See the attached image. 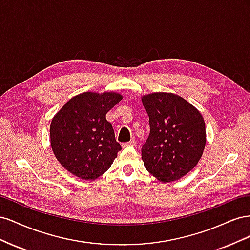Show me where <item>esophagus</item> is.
<instances>
[{"instance_id":"obj_1","label":"esophagus","mask_w":250,"mask_h":250,"mask_svg":"<svg viewBox=\"0 0 250 250\" xmlns=\"http://www.w3.org/2000/svg\"><path fill=\"white\" fill-rule=\"evenodd\" d=\"M135 144V139L134 138H132L131 139V141H129L128 143H124V144H122V147L123 148H125V147H128V146H133Z\"/></svg>"}]
</instances>
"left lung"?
I'll return each instance as SVG.
<instances>
[{
  "instance_id": "left-lung-1",
  "label": "left lung",
  "mask_w": 250,
  "mask_h": 250,
  "mask_svg": "<svg viewBox=\"0 0 250 250\" xmlns=\"http://www.w3.org/2000/svg\"><path fill=\"white\" fill-rule=\"evenodd\" d=\"M150 133L142 148L146 170L162 183L178 180L195 168L207 142L200 111L183 97L152 93L142 97Z\"/></svg>"
}]
</instances>
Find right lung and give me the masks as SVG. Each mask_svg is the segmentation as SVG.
<instances>
[{
  "label": "right lung",
  "instance_id": "obj_1",
  "mask_svg": "<svg viewBox=\"0 0 250 250\" xmlns=\"http://www.w3.org/2000/svg\"><path fill=\"white\" fill-rule=\"evenodd\" d=\"M123 99L115 92L82 93L53 117L50 143L55 157L73 175L94 180L106 172L121 150L106 113Z\"/></svg>",
  "mask_w": 250,
  "mask_h": 250
}]
</instances>
